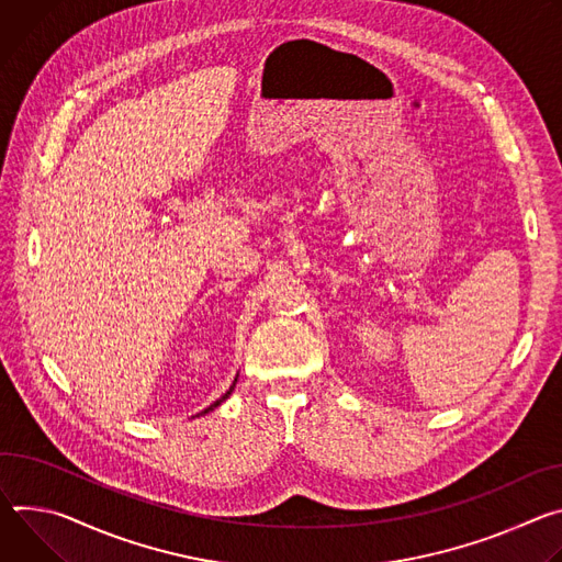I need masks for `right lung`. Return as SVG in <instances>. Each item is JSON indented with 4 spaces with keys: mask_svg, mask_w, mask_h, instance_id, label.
<instances>
[{
    "mask_svg": "<svg viewBox=\"0 0 562 562\" xmlns=\"http://www.w3.org/2000/svg\"><path fill=\"white\" fill-rule=\"evenodd\" d=\"M234 386H236V380H234V384H232V386H229V391H227V393H225V395H223V397H221V400H216V402H214V404H212V406H207V408H205V411H203V413H199V415H205V413H210V411H214V408H216V406H221V404H223V402H225V400H227V397H229V395H232V391H234Z\"/></svg>",
    "mask_w": 562,
    "mask_h": 562,
    "instance_id": "add662e5",
    "label": "right lung"
}]
</instances>
